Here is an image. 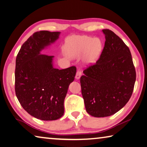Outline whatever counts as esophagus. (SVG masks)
<instances>
[{
	"instance_id": "1",
	"label": "esophagus",
	"mask_w": 147,
	"mask_h": 147,
	"mask_svg": "<svg viewBox=\"0 0 147 147\" xmlns=\"http://www.w3.org/2000/svg\"><path fill=\"white\" fill-rule=\"evenodd\" d=\"M81 76H82V71L81 70H80V69H78V71H77L76 74V76H75L76 79L78 80L80 78Z\"/></svg>"
}]
</instances>
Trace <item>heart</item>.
<instances>
[{"label": "heart", "instance_id": "1", "mask_svg": "<svg viewBox=\"0 0 147 147\" xmlns=\"http://www.w3.org/2000/svg\"><path fill=\"white\" fill-rule=\"evenodd\" d=\"M102 44L99 38L88 36H75L69 38L66 49L72 57H78L85 53V61L88 63L95 62L100 55Z\"/></svg>", "mask_w": 147, "mask_h": 147}]
</instances>
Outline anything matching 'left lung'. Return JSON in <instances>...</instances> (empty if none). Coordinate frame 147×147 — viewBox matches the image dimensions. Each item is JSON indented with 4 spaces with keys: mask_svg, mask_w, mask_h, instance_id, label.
<instances>
[{
    "mask_svg": "<svg viewBox=\"0 0 147 147\" xmlns=\"http://www.w3.org/2000/svg\"><path fill=\"white\" fill-rule=\"evenodd\" d=\"M102 31L105 42L100 58L80 78L85 109L97 118L113 115L126 105L136 78L129 48L113 31Z\"/></svg>",
    "mask_w": 147,
    "mask_h": 147,
    "instance_id": "8db88e82",
    "label": "left lung"
}]
</instances>
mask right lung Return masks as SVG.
Listing matches in <instances>:
<instances>
[{
    "instance_id": "obj_1",
    "label": "right lung",
    "mask_w": 147,
    "mask_h": 147,
    "mask_svg": "<svg viewBox=\"0 0 147 147\" xmlns=\"http://www.w3.org/2000/svg\"><path fill=\"white\" fill-rule=\"evenodd\" d=\"M60 32L37 31L21 47L16 58L15 89L23 109L44 121L60 118L69 84L76 75V67H53L54 56L40 51L59 38Z\"/></svg>"
}]
</instances>
